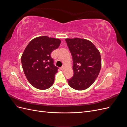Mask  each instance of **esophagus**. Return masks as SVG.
<instances>
[{
	"mask_svg": "<svg viewBox=\"0 0 127 127\" xmlns=\"http://www.w3.org/2000/svg\"><path fill=\"white\" fill-rule=\"evenodd\" d=\"M64 68H65V66H63L61 67H60V69L61 70H64Z\"/></svg>",
	"mask_w": 127,
	"mask_h": 127,
	"instance_id": "esophagus-1",
	"label": "esophagus"
}]
</instances>
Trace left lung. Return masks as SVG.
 I'll return each instance as SVG.
<instances>
[{
    "label": "left lung",
    "mask_w": 127,
    "mask_h": 127,
    "mask_svg": "<svg viewBox=\"0 0 127 127\" xmlns=\"http://www.w3.org/2000/svg\"><path fill=\"white\" fill-rule=\"evenodd\" d=\"M73 60L74 74L68 80L69 85L78 91L90 87L100 71V52L90 41L80 38L66 39Z\"/></svg>",
    "instance_id": "1"
}]
</instances>
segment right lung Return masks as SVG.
Returning a JSON list of instances; mask_svg holds the SVG:
<instances>
[{
  "label": "right lung",
  "mask_w": 127,
  "mask_h": 127,
  "mask_svg": "<svg viewBox=\"0 0 127 127\" xmlns=\"http://www.w3.org/2000/svg\"><path fill=\"white\" fill-rule=\"evenodd\" d=\"M60 43L59 39L42 36L34 38L27 45L21 61L26 77L33 87L44 90L53 85L58 68L53 64L51 53Z\"/></svg>",
  "instance_id": "right-lung-1"
}]
</instances>
